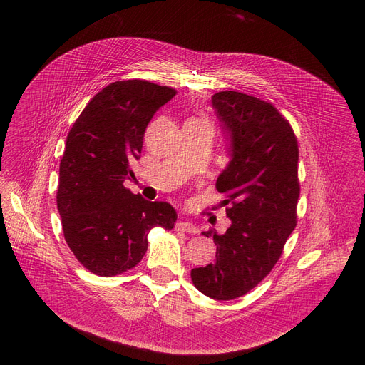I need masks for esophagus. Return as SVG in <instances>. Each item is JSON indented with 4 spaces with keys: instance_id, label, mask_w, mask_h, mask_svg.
Instances as JSON below:
<instances>
[{
    "instance_id": "34e87169",
    "label": "esophagus",
    "mask_w": 365,
    "mask_h": 365,
    "mask_svg": "<svg viewBox=\"0 0 365 365\" xmlns=\"http://www.w3.org/2000/svg\"><path fill=\"white\" fill-rule=\"evenodd\" d=\"M176 229H178V231L186 232V234H197V232H198V227H197L194 223L183 222V220H180V222L176 223Z\"/></svg>"
}]
</instances>
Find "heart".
Masks as SVG:
<instances>
[{
  "instance_id": "heart-1",
  "label": "heart",
  "mask_w": 365,
  "mask_h": 365,
  "mask_svg": "<svg viewBox=\"0 0 365 365\" xmlns=\"http://www.w3.org/2000/svg\"><path fill=\"white\" fill-rule=\"evenodd\" d=\"M197 120H198V118H197ZM202 121H204V120H202Z\"/></svg>"
}]
</instances>
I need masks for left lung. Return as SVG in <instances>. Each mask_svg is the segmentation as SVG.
I'll return each mask as SVG.
<instances>
[{"label": "left lung", "mask_w": 365, "mask_h": 365, "mask_svg": "<svg viewBox=\"0 0 365 365\" xmlns=\"http://www.w3.org/2000/svg\"><path fill=\"white\" fill-rule=\"evenodd\" d=\"M223 134L229 163L216 187L231 226L215 229L216 262L190 271L197 289L216 300L244 296L278 262L284 244L296 227L300 194L297 180V139L271 103L240 91H220L212 98Z\"/></svg>", "instance_id": "1"}]
</instances>
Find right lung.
Masks as SVG:
<instances>
[{
	"mask_svg": "<svg viewBox=\"0 0 365 365\" xmlns=\"http://www.w3.org/2000/svg\"><path fill=\"white\" fill-rule=\"evenodd\" d=\"M176 90L145 80L117 81L99 91L72 125L59 170L57 208L65 240L80 263L112 277L136 266L153 226L173 229L178 213L124 186L139 160L145 130Z\"/></svg>",
	"mask_w": 365,
	"mask_h": 365,
	"instance_id": "1",
	"label": "right lung"
}]
</instances>
